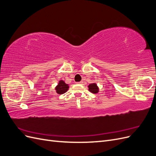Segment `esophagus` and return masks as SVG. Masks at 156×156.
Returning a JSON list of instances; mask_svg holds the SVG:
<instances>
[{"label": "esophagus", "mask_w": 156, "mask_h": 156, "mask_svg": "<svg viewBox=\"0 0 156 156\" xmlns=\"http://www.w3.org/2000/svg\"><path fill=\"white\" fill-rule=\"evenodd\" d=\"M78 83H79V84H82L83 83V81H80V82H79Z\"/></svg>", "instance_id": "obj_1"}]
</instances>
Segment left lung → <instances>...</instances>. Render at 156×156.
<instances>
[{
  "label": "left lung",
  "instance_id": "obj_1",
  "mask_svg": "<svg viewBox=\"0 0 156 156\" xmlns=\"http://www.w3.org/2000/svg\"><path fill=\"white\" fill-rule=\"evenodd\" d=\"M88 87L89 91L93 94H97L99 92V88L96 83L90 84Z\"/></svg>",
  "mask_w": 156,
  "mask_h": 156
}]
</instances>
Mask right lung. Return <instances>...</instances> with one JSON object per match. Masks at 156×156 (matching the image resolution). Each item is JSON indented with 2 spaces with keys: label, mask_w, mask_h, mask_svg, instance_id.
Listing matches in <instances>:
<instances>
[{
  "label": "right lung",
  "mask_w": 156,
  "mask_h": 156,
  "mask_svg": "<svg viewBox=\"0 0 156 156\" xmlns=\"http://www.w3.org/2000/svg\"><path fill=\"white\" fill-rule=\"evenodd\" d=\"M69 88L68 84L64 81H59L58 85L55 87L56 92L58 94H63L68 91Z\"/></svg>",
  "instance_id": "right-lung-1"
}]
</instances>
